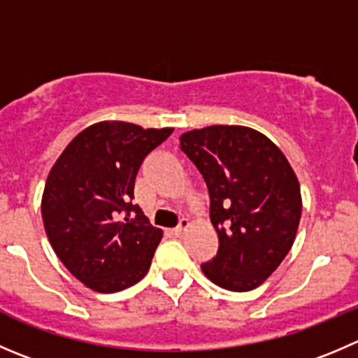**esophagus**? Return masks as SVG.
<instances>
[{"label":"esophagus","instance_id":"1","mask_svg":"<svg viewBox=\"0 0 358 358\" xmlns=\"http://www.w3.org/2000/svg\"><path fill=\"white\" fill-rule=\"evenodd\" d=\"M190 227V222H189V218H182V220H180V224H178V227L175 229V234L176 236H180V234H183V232L187 231V229Z\"/></svg>","mask_w":358,"mask_h":358}]
</instances>
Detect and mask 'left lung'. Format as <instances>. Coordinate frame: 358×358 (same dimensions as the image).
Masks as SVG:
<instances>
[{
    "label": "left lung",
    "instance_id": "8db88e82",
    "mask_svg": "<svg viewBox=\"0 0 358 358\" xmlns=\"http://www.w3.org/2000/svg\"><path fill=\"white\" fill-rule=\"evenodd\" d=\"M180 147L210 192L217 257L201 264L204 276L232 292L262 285L296 239L303 210L301 187L283 152L245 126L187 131Z\"/></svg>",
    "mask_w": 358,
    "mask_h": 358
}]
</instances>
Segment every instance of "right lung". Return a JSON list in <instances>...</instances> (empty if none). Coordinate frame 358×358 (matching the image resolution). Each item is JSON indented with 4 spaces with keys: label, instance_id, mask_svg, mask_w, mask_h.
<instances>
[{
    "label": "right lung",
    "instance_id": "right-lung-1",
    "mask_svg": "<svg viewBox=\"0 0 358 358\" xmlns=\"http://www.w3.org/2000/svg\"><path fill=\"white\" fill-rule=\"evenodd\" d=\"M173 127L103 120L76 134L45 182V232L69 273L91 290L119 292L148 273L162 229L133 204L141 162Z\"/></svg>",
    "mask_w": 358,
    "mask_h": 358
}]
</instances>
